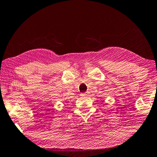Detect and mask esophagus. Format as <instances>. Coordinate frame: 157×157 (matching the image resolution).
Listing matches in <instances>:
<instances>
[{"label": "esophagus", "mask_w": 157, "mask_h": 157, "mask_svg": "<svg viewBox=\"0 0 157 157\" xmlns=\"http://www.w3.org/2000/svg\"><path fill=\"white\" fill-rule=\"evenodd\" d=\"M87 95H88V93H87L86 92H85V93H82V94H81V96H82V97H84V96H86Z\"/></svg>", "instance_id": "esophagus-1"}]
</instances>
